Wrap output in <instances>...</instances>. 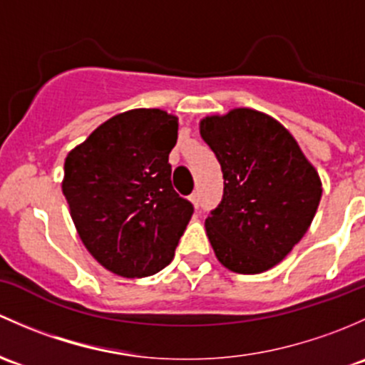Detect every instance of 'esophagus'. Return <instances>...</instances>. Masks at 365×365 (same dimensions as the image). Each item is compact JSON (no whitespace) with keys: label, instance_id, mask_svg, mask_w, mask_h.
I'll use <instances>...</instances> for the list:
<instances>
[{"label":"esophagus","instance_id":"1","mask_svg":"<svg viewBox=\"0 0 365 365\" xmlns=\"http://www.w3.org/2000/svg\"><path fill=\"white\" fill-rule=\"evenodd\" d=\"M190 200H191V204L195 205V207H200V193H198V191H193V193L190 195Z\"/></svg>","mask_w":365,"mask_h":365}]
</instances>
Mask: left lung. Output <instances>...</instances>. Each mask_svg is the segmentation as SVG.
<instances>
[{"label": "left lung", "instance_id": "8db88e82", "mask_svg": "<svg viewBox=\"0 0 365 365\" xmlns=\"http://www.w3.org/2000/svg\"><path fill=\"white\" fill-rule=\"evenodd\" d=\"M223 172V198L205 220L217 260L239 274L279 264L309 228L322 181L283 125L253 108L200 121Z\"/></svg>", "mask_w": 365, "mask_h": 365}]
</instances>
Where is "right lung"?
<instances>
[{
    "label": "right lung",
    "instance_id": "right-lung-1",
    "mask_svg": "<svg viewBox=\"0 0 365 365\" xmlns=\"http://www.w3.org/2000/svg\"><path fill=\"white\" fill-rule=\"evenodd\" d=\"M178 118L133 108L96 128L65 160L63 195L89 253L123 277H145L172 262L193 214L172 186L168 155Z\"/></svg>",
    "mask_w": 365,
    "mask_h": 365
}]
</instances>
